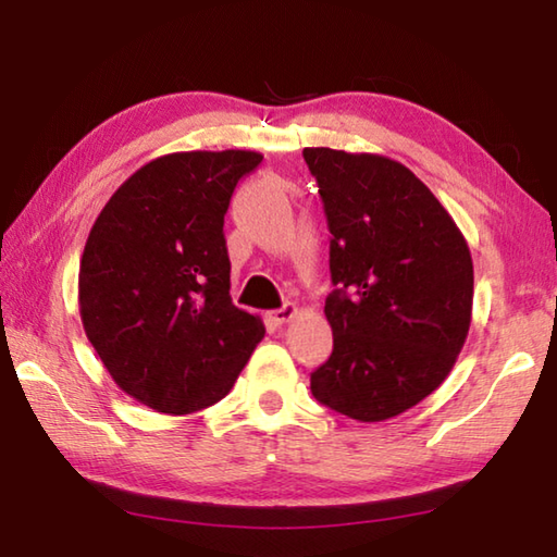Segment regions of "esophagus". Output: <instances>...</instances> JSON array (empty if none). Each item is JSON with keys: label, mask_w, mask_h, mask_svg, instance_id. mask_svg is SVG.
Here are the masks:
<instances>
[{"label": "esophagus", "mask_w": 557, "mask_h": 557, "mask_svg": "<svg viewBox=\"0 0 557 557\" xmlns=\"http://www.w3.org/2000/svg\"><path fill=\"white\" fill-rule=\"evenodd\" d=\"M297 305H292V301H287L285 307H280V309H272L270 313H268V319H270V323L272 326H282V323H287L289 319H295L297 317Z\"/></svg>", "instance_id": "esophagus-1"}]
</instances>
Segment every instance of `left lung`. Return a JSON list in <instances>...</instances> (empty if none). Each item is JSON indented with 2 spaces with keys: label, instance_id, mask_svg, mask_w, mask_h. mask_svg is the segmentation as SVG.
I'll use <instances>...</instances> for the list:
<instances>
[{
  "label": "left lung",
  "instance_id": "obj_1",
  "mask_svg": "<svg viewBox=\"0 0 557 557\" xmlns=\"http://www.w3.org/2000/svg\"><path fill=\"white\" fill-rule=\"evenodd\" d=\"M326 211L333 352L311 394L356 421L411 409L448 377L472 317L468 240L397 160L305 148Z\"/></svg>",
  "mask_w": 557,
  "mask_h": 557
}]
</instances>
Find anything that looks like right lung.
I'll return each instance as SVG.
<instances>
[{
	"mask_svg": "<svg viewBox=\"0 0 557 557\" xmlns=\"http://www.w3.org/2000/svg\"><path fill=\"white\" fill-rule=\"evenodd\" d=\"M252 150L150 160L97 216L79 260V317L121 389L160 413L224 399L265 336L231 301L224 216Z\"/></svg>",
	"mask_w": 557,
	"mask_h": 557,
	"instance_id": "right-lung-1",
	"label": "right lung"
}]
</instances>
